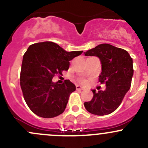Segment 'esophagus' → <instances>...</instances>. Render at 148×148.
Masks as SVG:
<instances>
[{"instance_id":"esophagus-1","label":"esophagus","mask_w":148,"mask_h":148,"mask_svg":"<svg viewBox=\"0 0 148 148\" xmlns=\"http://www.w3.org/2000/svg\"><path fill=\"white\" fill-rule=\"evenodd\" d=\"M76 89H77V90H84V86H79V85H77V86H76Z\"/></svg>"}]
</instances>
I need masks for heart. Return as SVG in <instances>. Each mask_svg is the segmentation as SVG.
<instances>
[{"instance_id": "1", "label": "heart", "mask_w": 148, "mask_h": 148, "mask_svg": "<svg viewBox=\"0 0 148 148\" xmlns=\"http://www.w3.org/2000/svg\"><path fill=\"white\" fill-rule=\"evenodd\" d=\"M81 82H85V81H84V80H81Z\"/></svg>"}]
</instances>
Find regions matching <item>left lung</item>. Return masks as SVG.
I'll use <instances>...</instances> for the list:
<instances>
[{"label":"left lung","instance_id":"obj_1","mask_svg":"<svg viewBox=\"0 0 148 148\" xmlns=\"http://www.w3.org/2000/svg\"><path fill=\"white\" fill-rule=\"evenodd\" d=\"M84 54L100 59L99 82L106 84L104 91L92 89L94 96L90 102L84 103L85 108L96 115L110 114L118 108L130 88L134 71L132 59L127 51L108 44H99Z\"/></svg>","mask_w":148,"mask_h":148}]
</instances>
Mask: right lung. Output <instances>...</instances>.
Here are the masks:
<instances>
[{
  "instance_id": "add662e5",
  "label": "right lung",
  "mask_w": 148,
  "mask_h": 148,
  "mask_svg": "<svg viewBox=\"0 0 148 148\" xmlns=\"http://www.w3.org/2000/svg\"><path fill=\"white\" fill-rule=\"evenodd\" d=\"M83 51H66L51 41L31 45L24 53L20 76L23 97L30 110L44 118L56 117L65 110L69 95L76 86L69 80L53 82L55 74L69 67V61Z\"/></svg>"
}]
</instances>
